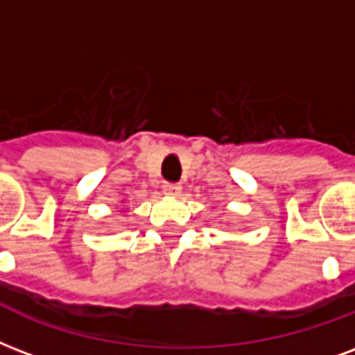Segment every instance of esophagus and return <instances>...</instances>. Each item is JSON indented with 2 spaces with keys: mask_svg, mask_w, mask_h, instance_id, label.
Listing matches in <instances>:
<instances>
[{
  "mask_svg": "<svg viewBox=\"0 0 355 355\" xmlns=\"http://www.w3.org/2000/svg\"><path fill=\"white\" fill-rule=\"evenodd\" d=\"M180 191H182V188H180L178 184H166V186H164V193H166V196L178 197L180 196Z\"/></svg>",
  "mask_w": 355,
  "mask_h": 355,
  "instance_id": "34e87169",
  "label": "esophagus"
}]
</instances>
